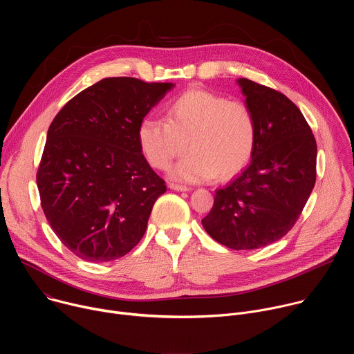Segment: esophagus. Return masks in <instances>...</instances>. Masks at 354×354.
I'll list each match as a JSON object with an SVG mask.
<instances>
[{"label": "esophagus", "mask_w": 354, "mask_h": 354, "mask_svg": "<svg viewBox=\"0 0 354 354\" xmlns=\"http://www.w3.org/2000/svg\"><path fill=\"white\" fill-rule=\"evenodd\" d=\"M169 187H171L172 190H176V192H189V190H190V187L183 186V185H178V183H171Z\"/></svg>", "instance_id": "34e87169"}]
</instances>
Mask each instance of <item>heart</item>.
I'll list each match as a JSON object with an SVG mask.
<instances>
[{"mask_svg":"<svg viewBox=\"0 0 354 354\" xmlns=\"http://www.w3.org/2000/svg\"><path fill=\"white\" fill-rule=\"evenodd\" d=\"M167 122L145 118L138 144L151 167L165 171L185 148L190 151L171 171L176 180L200 183L231 178L249 162L257 142V120L241 100L193 88L167 108Z\"/></svg>","mask_w":354,"mask_h":354,"instance_id":"1","label":"heart"}]
</instances>
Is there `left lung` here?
<instances>
[{"mask_svg": "<svg viewBox=\"0 0 354 354\" xmlns=\"http://www.w3.org/2000/svg\"><path fill=\"white\" fill-rule=\"evenodd\" d=\"M236 82L257 120L254 154L216 190L201 224L221 245L246 250L279 241L298 220L317 179V141L286 95L246 78Z\"/></svg>", "mask_w": 354, "mask_h": 354, "instance_id": "8db88e82", "label": "left lung"}]
</instances>
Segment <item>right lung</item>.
I'll list each match as a JSON object with an SVG mask.
<instances>
[{"mask_svg": "<svg viewBox=\"0 0 354 354\" xmlns=\"http://www.w3.org/2000/svg\"><path fill=\"white\" fill-rule=\"evenodd\" d=\"M175 85L104 78L63 106L36 175L44 216L78 258L109 262L142 238L167 186L142 156L138 126Z\"/></svg>", "mask_w": 354, "mask_h": 354, "instance_id": "obj_1", "label": "right lung"}]
</instances>
